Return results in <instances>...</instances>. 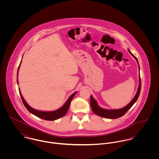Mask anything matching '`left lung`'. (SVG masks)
Returning a JSON list of instances; mask_svg holds the SVG:
<instances>
[{
    "instance_id": "obj_1",
    "label": "left lung",
    "mask_w": 159,
    "mask_h": 159,
    "mask_svg": "<svg viewBox=\"0 0 159 159\" xmlns=\"http://www.w3.org/2000/svg\"><path fill=\"white\" fill-rule=\"evenodd\" d=\"M129 52L130 53V54L136 59L138 64V60L136 59V57L129 50ZM139 66V64H138ZM139 86H138V89L136 92V94L135 96L134 97V98L132 99V100L125 107L119 109V110H105V109H103L102 108H100L97 103L96 102V101L95 100V99L93 98V97L91 95V99H90V102H91V108L93 111V112L95 114L100 116V117H103L105 118H107V119H117L119 118L122 116H124L125 114L127 113V111H129L130 108L134 105V104L135 103L140 93V91H141V78H140V75L139 76Z\"/></svg>"
}]
</instances>
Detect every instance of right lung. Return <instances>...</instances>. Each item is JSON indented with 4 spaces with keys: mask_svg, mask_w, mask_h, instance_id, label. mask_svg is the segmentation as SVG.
<instances>
[{
    "mask_svg": "<svg viewBox=\"0 0 159 159\" xmlns=\"http://www.w3.org/2000/svg\"><path fill=\"white\" fill-rule=\"evenodd\" d=\"M20 68V66L18 67V70ZM17 82L18 83V79H17ZM20 91V96L21 97V99H22V101H23V104L25 106V107L27 108V110L30 113L33 114H34L35 116H37L38 117H40L41 119H45V120H56V119H58L63 116H64L66 115V114L67 113L68 111V108H69V107L70 105V103L73 99V98L74 97L75 95L77 93V92H74L69 98H68L67 101L66 102V103L59 109L56 110V111H38V110H36L34 108H32V107H30L27 103L25 101V100L24 99L22 95H21V93L20 92V90H19Z\"/></svg>",
    "mask_w": 159,
    "mask_h": 159,
    "instance_id": "right-lung-1",
    "label": "right lung"
}]
</instances>
